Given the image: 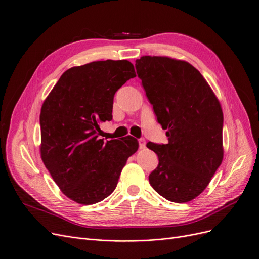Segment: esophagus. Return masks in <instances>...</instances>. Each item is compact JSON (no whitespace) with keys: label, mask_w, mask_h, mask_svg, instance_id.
Returning a JSON list of instances; mask_svg holds the SVG:
<instances>
[{"label":"esophagus","mask_w":259,"mask_h":259,"mask_svg":"<svg viewBox=\"0 0 259 259\" xmlns=\"http://www.w3.org/2000/svg\"><path fill=\"white\" fill-rule=\"evenodd\" d=\"M139 144H140V148H141V149H144V148H145V145H146L145 139H140V140H139Z\"/></svg>","instance_id":"34e87169"}]
</instances>
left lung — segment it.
Returning <instances> with one entry per match:
<instances>
[{"mask_svg":"<svg viewBox=\"0 0 259 259\" xmlns=\"http://www.w3.org/2000/svg\"><path fill=\"white\" fill-rule=\"evenodd\" d=\"M136 68L168 137L167 144L147 143L159 158L149 184L170 202H190L222 163L221 104L204 76L186 61L145 55L137 60Z\"/></svg>","mask_w":259,"mask_h":259,"instance_id":"8db88e82","label":"left lung"}]
</instances>
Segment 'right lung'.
I'll return each mask as SVG.
<instances>
[{"label":"right lung","mask_w":259,"mask_h":259,"mask_svg":"<svg viewBox=\"0 0 259 259\" xmlns=\"http://www.w3.org/2000/svg\"><path fill=\"white\" fill-rule=\"evenodd\" d=\"M137 76L127 60L98 61L66 70L40 111V156L62 192L92 205L115 190L123 166L139 148L137 139L104 144L99 124L112 119L114 95Z\"/></svg>","instance_id":"1"}]
</instances>
